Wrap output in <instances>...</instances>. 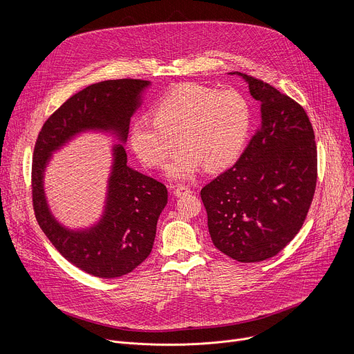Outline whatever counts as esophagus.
Returning <instances> with one entry per match:
<instances>
[{
    "label": "esophagus",
    "mask_w": 354,
    "mask_h": 354,
    "mask_svg": "<svg viewBox=\"0 0 354 354\" xmlns=\"http://www.w3.org/2000/svg\"><path fill=\"white\" fill-rule=\"evenodd\" d=\"M174 193H175V196L180 197V196H185V194H190V193H193V190H192L189 186H185V185H176V186L174 187Z\"/></svg>",
    "instance_id": "esophagus-1"
}]
</instances>
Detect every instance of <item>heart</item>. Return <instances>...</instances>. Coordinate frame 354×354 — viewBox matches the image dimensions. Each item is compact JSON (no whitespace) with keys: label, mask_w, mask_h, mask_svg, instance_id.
<instances>
[{"label":"heart","mask_w":354,"mask_h":354,"mask_svg":"<svg viewBox=\"0 0 354 354\" xmlns=\"http://www.w3.org/2000/svg\"><path fill=\"white\" fill-rule=\"evenodd\" d=\"M130 126V144L148 167H165L172 180L194 178L206 164L220 169L234 162L246 142L252 112L245 95L236 89L217 91L194 82L180 84L164 95L151 111Z\"/></svg>","instance_id":"1"}]
</instances>
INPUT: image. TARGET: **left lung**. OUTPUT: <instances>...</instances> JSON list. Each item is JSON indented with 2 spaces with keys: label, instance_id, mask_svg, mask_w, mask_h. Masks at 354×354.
Returning a JSON list of instances; mask_svg holds the SVG:
<instances>
[{
  "label": "left lung",
  "instance_id": "1",
  "mask_svg": "<svg viewBox=\"0 0 354 354\" xmlns=\"http://www.w3.org/2000/svg\"><path fill=\"white\" fill-rule=\"evenodd\" d=\"M261 102V126L234 167L200 192L214 246L243 262L273 258L306 221L317 186V145L301 105L241 73Z\"/></svg>",
  "mask_w": 354,
  "mask_h": 354
}]
</instances>
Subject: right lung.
<instances>
[{
    "mask_svg": "<svg viewBox=\"0 0 354 354\" xmlns=\"http://www.w3.org/2000/svg\"><path fill=\"white\" fill-rule=\"evenodd\" d=\"M149 81L109 80L77 92L50 116L35 144L32 201L36 220L60 254L74 266L100 279L133 272L153 249L157 221L168 203L167 186L127 165L122 144L113 147L105 210L86 230H70L52 214L43 189L50 157L66 142L88 130L109 131L126 142L130 118L141 105Z\"/></svg>",
    "mask_w": 354,
    "mask_h": 354,
    "instance_id": "right-lung-1",
    "label": "right lung"
}]
</instances>
